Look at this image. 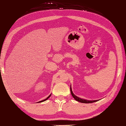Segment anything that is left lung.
I'll list each match as a JSON object with an SVG mask.
<instances>
[{
    "mask_svg": "<svg viewBox=\"0 0 126 126\" xmlns=\"http://www.w3.org/2000/svg\"><path fill=\"white\" fill-rule=\"evenodd\" d=\"M70 90H71V93L72 96L73 97L74 99L75 100H77V101H79V102H81V103H93V102H96L97 101H99V100H85V99H83L80 98V97L77 96L76 95H75L73 93L72 90V88H71V87H70Z\"/></svg>",
    "mask_w": 126,
    "mask_h": 126,
    "instance_id": "left-lung-1",
    "label": "left lung"
}]
</instances>
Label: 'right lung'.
I'll list each match as a JSON object with an SVG mask.
<instances>
[{
  "label": "right lung",
  "mask_w": 126,
  "mask_h": 126,
  "mask_svg": "<svg viewBox=\"0 0 126 126\" xmlns=\"http://www.w3.org/2000/svg\"><path fill=\"white\" fill-rule=\"evenodd\" d=\"M51 94H50V95H49V96H48V97H47L46 99H45V100H42V101H39V102H39H39H43V101H46V100H47V99H48L49 98V97L50 96H51Z\"/></svg>",
  "instance_id": "obj_1"
}]
</instances>
